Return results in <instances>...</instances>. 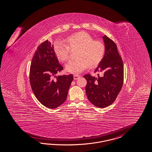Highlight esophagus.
Returning <instances> with one entry per match:
<instances>
[{
    "instance_id": "esophagus-1",
    "label": "esophagus",
    "mask_w": 152,
    "mask_h": 152,
    "mask_svg": "<svg viewBox=\"0 0 152 152\" xmlns=\"http://www.w3.org/2000/svg\"><path fill=\"white\" fill-rule=\"evenodd\" d=\"M80 77V75H74V80H77Z\"/></svg>"
}]
</instances>
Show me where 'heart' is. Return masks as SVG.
<instances>
[{
  "label": "heart",
  "instance_id": "1",
  "mask_svg": "<svg viewBox=\"0 0 152 152\" xmlns=\"http://www.w3.org/2000/svg\"><path fill=\"white\" fill-rule=\"evenodd\" d=\"M66 45L56 41L54 50L58 60L62 62L69 60L70 51H76V58L66 66L70 73L78 74L85 70L96 67L102 61L105 53V46L101 41L94 40L88 34L81 31L67 37Z\"/></svg>",
  "mask_w": 152,
  "mask_h": 152
}]
</instances>
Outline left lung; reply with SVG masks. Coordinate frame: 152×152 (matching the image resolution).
I'll return each instance as SVG.
<instances>
[{
    "instance_id": "obj_1",
    "label": "left lung",
    "mask_w": 152,
    "mask_h": 152,
    "mask_svg": "<svg viewBox=\"0 0 152 152\" xmlns=\"http://www.w3.org/2000/svg\"><path fill=\"white\" fill-rule=\"evenodd\" d=\"M105 53L102 61L94 71L103 72L102 77L84 76L86 79V92L88 100L99 108L108 107L114 102L123 86L124 68L114 41L104 35L102 37Z\"/></svg>"
}]
</instances>
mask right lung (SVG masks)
<instances>
[{
    "label": "right lung",
    "instance_id": "1",
    "mask_svg": "<svg viewBox=\"0 0 152 152\" xmlns=\"http://www.w3.org/2000/svg\"><path fill=\"white\" fill-rule=\"evenodd\" d=\"M63 70L59 64L53 45L48 40L37 47L30 70V82L38 101L45 107L56 108L67 99L68 91L73 81L72 74L53 76Z\"/></svg>",
    "mask_w": 152,
    "mask_h": 152
}]
</instances>
